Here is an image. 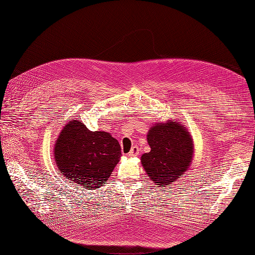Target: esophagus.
I'll return each mask as SVG.
<instances>
[{
  "label": "esophagus",
  "instance_id": "34e87169",
  "mask_svg": "<svg viewBox=\"0 0 255 255\" xmlns=\"http://www.w3.org/2000/svg\"><path fill=\"white\" fill-rule=\"evenodd\" d=\"M138 154H139V148H138V146H133V148L128 152V157H135L138 155Z\"/></svg>",
  "mask_w": 255,
  "mask_h": 255
}]
</instances>
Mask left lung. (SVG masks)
<instances>
[{
  "instance_id": "8db88e82",
  "label": "left lung",
  "mask_w": 255,
  "mask_h": 255,
  "mask_svg": "<svg viewBox=\"0 0 255 255\" xmlns=\"http://www.w3.org/2000/svg\"><path fill=\"white\" fill-rule=\"evenodd\" d=\"M146 140L151 151L141 156V164L149 179L159 187L180 179L194 157L187 128L174 120L157 122L150 128Z\"/></svg>"
}]
</instances>
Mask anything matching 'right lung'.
Here are the masks:
<instances>
[{"label":"right lung","instance_id":"1","mask_svg":"<svg viewBox=\"0 0 255 255\" xmlns=\"http://www.w3.org/2000/svg\"><path fill=\"white\" fill-rule=\"evenodd\" d=\"M121 157L117 139L104 130H89L82 121L64 127L54 145L59 173L74 186L101 187L110 179Z\"/></svg>","mask_w":255,"mask_h":255}]
</instances>
